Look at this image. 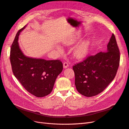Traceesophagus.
Here are the masks:
<instances>
[{
  "label": "esophagus",
  "mask_w": 129,
  "mask_h": 129,
  "mask_svg": "<svg viewBox=\"0 0 129 129\" xmlns=\"http://www.w3.org/2000/svg\"><path fill=\"white\" fill-rule=\"evenodd\" d=\"M69 64L67 62H65L63 63V68H67V67H68Z\"/></svg>",
  "instance_id": "obj_1"
}]
</instances>
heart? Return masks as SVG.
<instances>
[{"label": "heart", "instance_id": "obj_1", "mask_svg": "<svg viewBox=\"0 0 129 129\" xmlns=\"http://www.w3.org/2000/svg\"><path fill=\"white\" fill-rule=\"evenodd\" d=\"M76 40L73 38L68 39L64 41L67 45H71L75 43ZM89 50V42L84 41L78 45L74 50V55L77 58H82L87 55Z\"/></svg>", "mask_w": 129, "mask_h": 129}]
</instances>
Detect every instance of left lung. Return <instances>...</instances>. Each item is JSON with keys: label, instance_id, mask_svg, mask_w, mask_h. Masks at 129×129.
<instances>
[{"label": "left lung", "instance_id": "1", "mask_svg": "<svg viewBox=\"0 0 129 129\" xmlns=\"http://www.w3.org/2000/svg\"><path fill=\"white\" fill-rule=\"evenodd\" d=\"M107 52L89 55L73 67L77 90L86 97L99 94L114 79L119 65L120 52L112 34Z\"/></svg>", "mask_w": 129, "mask_h": 129}]
</instances>
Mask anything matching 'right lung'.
Wrapping results in <instances>:
<instances>
[{
    "label": "right lung",
    "mask_w": 129,
    "mask_h": 129,
    "mask_svg": "<svg viewBox=\"0 0 129 129\" xmlns=\"http://www.w3.org/2000/svg\"><path fill=\"white\" fill-rule=\"evenodd\" d=\"M19 30L12 44L10 62L15 77L27 91L38 97L48 95L52 92L57 76L63 70L60 60H46L27 57L19 48Z\"/></svg>",
    "instance_id": "right-lung-1"
}]
</instances>
